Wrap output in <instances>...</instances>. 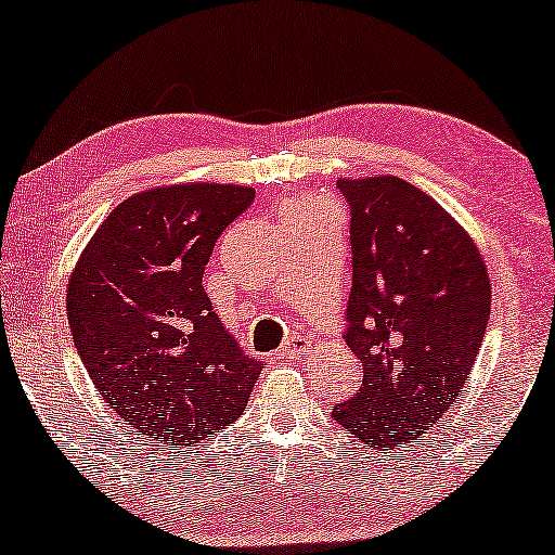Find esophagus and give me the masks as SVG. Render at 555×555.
Instances as JSON below:
<instances>
[{
  "instance_id": "obj_1",
  "label": "esophagus",
  "mask_w": 555,
  "mask_h": 555,
  "mask_svg": "<svg viewBox=\"0 0 555 555\" xmlns=\"http://www.w3.org/2000/svg\"><path fill=\"white\" fill-rule=\"evenodd\" d=\"M312 349V343L307 337H293L287 339L283 347V357L285 360H297V357H305Z\"/></svg>"
}]
</instances>
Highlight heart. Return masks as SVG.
Masks as SVG:
<instances>
[{
  "label": "heart",
  "mask_w": 555,
  "mask_h": 555,
  "mask_svg": "<svg viewBox=\"0 0 555 555\" xmlns=\"http://www.w3.org/2000/svg\"><path fill=\"white\" fill-rule=\"evenodd\" d=\"M295 212H302V206L300 203H293V206L285 208V216H295Z\"/></svg>",
  "instance_id": "obj_1"
}]
</instances>
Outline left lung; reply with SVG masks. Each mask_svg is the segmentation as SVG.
<instances>
[{
  "instance_id": "8db88e82",
  "label": "left lung",
  "mask_w": 555,
  "mask_h": 555,
  "mask_svg": "<svg viewBox=\"0 0 555 555\" xmlns=\"http://www.w3.org/2000/svg\"><path fill=\"white\" fill-rule=\"evenodd\" d=\"M337 189L352 212L345 339L364 379L332 414L387 451L429 431L464 391L491 280L474 237L429 193L397 176L339 178Z\"/></svg>"
}]
</instances>
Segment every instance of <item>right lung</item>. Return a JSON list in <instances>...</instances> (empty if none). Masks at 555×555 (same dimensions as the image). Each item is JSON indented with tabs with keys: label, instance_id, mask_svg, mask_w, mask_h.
I'll return each mask as SVG.
<instances>
[{
	"label": "right lung",
	"instance_id": "add662e5",
	"mask_svg": "<svg viewBox=\"0 0 555 555\" xmlns=\"http://www.w3.org/2000/svg\"><path fill=\"white\" fill-rule=\"evenodd\" d=\"M255 189L173 183L108 212L66 287L74 345L104 402L170 449L201 444L248 406L260 362L212 312L203 270Z\"/></svg>",
	"mask_w": 555,
	"mask_h": 555
}]
</instances>
